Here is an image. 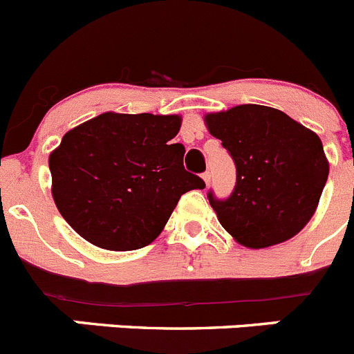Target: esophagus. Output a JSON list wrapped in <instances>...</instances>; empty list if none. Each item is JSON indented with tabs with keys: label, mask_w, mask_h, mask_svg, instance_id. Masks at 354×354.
Instances as JSON below:
<instances>
[{
	"label": "esophagus",
	"mask_w": 354,
	"mask_h": 354,
	"mask_svg": "<svg viewBox=\"0 0 354 354\" xmlns=\"http://www.w3.org/2000/svg\"><path fill=\"white\" fill-rule=\"evenodd\" d=\"M203 180L206 181V185H209V181H211V173H209V171L203 173Z\"/></svg>",
	"instance_id": "esophagus-1"
}]
</instances>
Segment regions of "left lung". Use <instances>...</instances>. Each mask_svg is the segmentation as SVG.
Returning <instances> with one entry per match:
<instances>
[{
  "instance_id": "obj_1",
  "label": "left lung",
  "mask_w": 354,
  "mask_h": 354,
  "mask_svg": "<svg viewBox=\"0 0 354 354\" xmlns=\"http://www.w3.org/2000/svg\"><path fill=\"white\" fill-rule=\"evenodd\" d=\"M236 164L227 199H207L223 229L243 246L283 243L315 214L328 178L322 140L276 108L241 104L206 117Z\"/></svg>"
}]
</instances>
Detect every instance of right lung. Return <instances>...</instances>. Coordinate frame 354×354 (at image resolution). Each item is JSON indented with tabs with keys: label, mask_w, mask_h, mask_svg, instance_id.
Returning <instances> with one entry per match:
<instances>
[{
	"label": "right lung",
	"mask_w": 354,
	"mask_h": 354,
	"mask_svg": "<svg viewBox=\"0 0 354 354\" xmlns=\"http://www.w3.org/2000/svg\"><path fill=\"white\" fill-rule=\"evenodd\" d=\"M176 115L102 113L66 132L48 158L52 196L66 222L104 250L150 244L188 190L204 188L171 143Z\"/></svg>",
	"instance_id": "right-lung-1"
}]
</instances>
